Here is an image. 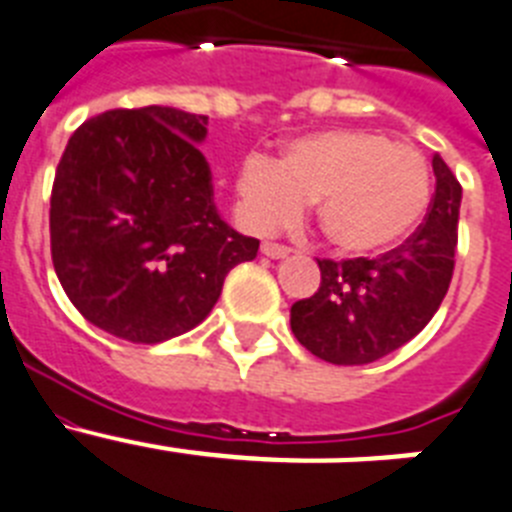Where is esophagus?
<instances>
[{"mask_svg":"<svg viewBox=\"0 0 512 512\" xmlns=\"http://www.w3.org/2000/svg\"><path fill=\"white\" fill-rule=\"evenodd\" d=\"M260 252L265 257H273V260H283V257L291 255V250H288V247H283V244H275V242H262Z\"/></svg>","mask_w":512,"mask_h":512,"instance_id":"1","label":"esophagus"}]
</instances>
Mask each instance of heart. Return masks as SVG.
I'll return each instance as SVG.
<instances>
[{"label":"heart","mask_w":512,"mask_h":512,"mask_svg":"<svg viewBox=\"0 0 512 512\" xmlns=\"http://www.w3.org/2000/svg\"><path fill=\"white\" fill-rule=\"evenodd\" d=\"M430 167L412 144L337 128L293 139L278 162L250 157L234 177L237 216L255 234L293 224L314 203L327 242L379 255L407 239L430 203Z\"/></svg>","instance_id":"obj_1"}]
</instances>
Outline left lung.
Masks as SVG:
<instances>
[{
    "mask_svg": "<svg viewBox=\"0 0 512 512\" xmlns=\"http://www.w3.org/2000/svg\"><path fill=\"white\" fill-rule=\"evenodd\" d=\"M428 216L397 250L376 260H317V293L291 306L296 340L322 361L363 366L410 342L433 319L453 275L461 185L438 154Z\"/></svg>",
    "mask_w": 512,
    "mask_h": 512,
    "instance_id": "left-lung-1",
    "label": "left lung"
}]
</instances>
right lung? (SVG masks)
Segmentation results:
<instances>
[{"label": "right lung", "instance_id": "right-lung-1", "mask_svg": "<svg viewBox=\"0 0 512 512\" xmlns=\"http://www.w3.org/2000/svg\"><path fill=\"white\" fill-rule=\"evenodd\" d=\"M206 115L108 110L74 131L51 190V257L87 322L128 342L193 330L260 239L213 206Z\"/></svg>", "mask_w": 512, "mask_h": 512}]
</instances>
